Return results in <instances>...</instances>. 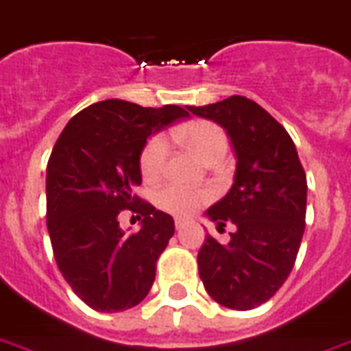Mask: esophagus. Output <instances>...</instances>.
<instances>
[{
	"label": "esophagus",
	"instance_id": "esophagus-1",
	"mask_svg": "<svg viewBox=\"0 0 351 351\" xmlns=\"http://www.w3.org/2000/svg\"><path fill=\"white\" fill-rule=\"evenodd\" d=\"M184 225H185L184 218H175V227H176V229H182Z\"/></svg>",
	"mask_w": 351,
	"mask_h": 351
}]
</instances>
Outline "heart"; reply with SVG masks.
Returning a JSON list of instances; mask_svg holds the SVG:
<instances>
[{
  "label": "heart",
  "mask_w": 351,
  "mask_h": 351,
  "mask_svg": "<svg viewBox=\"0 0 351 351\" xmlns=\"http://www.w3.org/2000/svg\"><path fill=\"white\" fill-rule=\"evenodd\" d=\"M176 141L195 153L202 162H220L229 149V138L218 124L210 121H193L173 131ZM167 141L164 135L151 136L142 147L141 173L146 180H156L166 166ZM210 193L204 189H185L182 185L167 184L156 191L155 204L175 216H189L209 202Z\"/></svg>",
  "instance_id": "b5f03b06"
}]
</instances>
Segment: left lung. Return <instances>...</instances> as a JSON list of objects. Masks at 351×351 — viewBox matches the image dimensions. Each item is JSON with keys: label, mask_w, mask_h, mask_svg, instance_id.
I'll list each match as a JSON object with an SVG mask.
<instances>
[{"label": "left lung", "mask_w": 351, "mask_h": 351, "mask_svg": "<svg viewBox=\"0 0 351 351\" xmlns=\"http://www.w3.org/2000/svg\"><path fill=\"white\" fill-rule=\"evenodd\" d=\"M187 110L223 128L236 156L229 193L205 210L216 229L230 221L236 230L229 243L207 234L200 278L221 306L252 310L281 289L295 263L306 215L304 169L287 130L247 97Z\"/></svg>", "instance_id": "1"}]
</instances>
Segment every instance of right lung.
Here are the masks:
<instances>
[{
    "label": "right lung",
    "mask_w": 351,
    "mask_h": 351,
    "mask_svg": "<svg viewBox=\"0 0 351 351\" xmlns=\"http://www.w3.org/2000/svg\"><path fill=\"white\" fill-rule=\"evenodd\" d=\"M189 113L121 99L79 111L57 138L47 166V227L61 274L90 308L121 312L146 298L175 221L133 195L147 138ZM143 218L128 235L120 210Z\"/></svg>",
    "instance_id": "1"
}]
</instances>
